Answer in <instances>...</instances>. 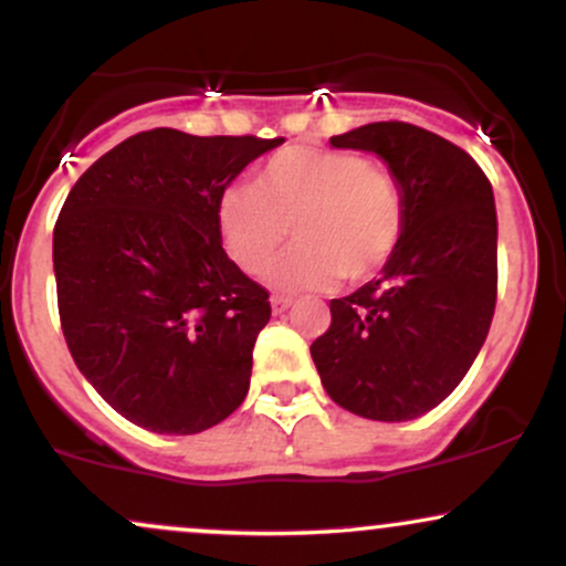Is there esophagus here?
Listing matches in <instances>:
<instances>
[{
    "label": "esophagus",
    "mask_w": 566,
    "mask_h": 566,
    "mask_svg": "<svg viewBox=\"0 0 566 566\" xmlns=\"http://www.w3.org/2000/svg\"><path fill=\"white\" fill-rule=\"evenodd\" d=\"M292 305V297H287V295H274L271 297V308H274V314H284V311H287Z\"/></svg>",
    "instance_id": "1"
}]
</instances>
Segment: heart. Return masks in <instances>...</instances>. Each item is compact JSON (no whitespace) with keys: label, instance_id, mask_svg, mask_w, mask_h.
<instances>
[{"label":"heart","instance_id":"1","mask_svg":"<svg viewBox=\"0 0 566 566\" xmlns=\"http://www.w3.org/2000/svg\"><path fill=\"white\" fill-rule=\"evenodd\" d=\"M218 231L244 274H261L292 229L297 244L274 269L284 290L378 276L399 252L407 199L388 167L359 151L287 146L258 167L255 184L218 199Z\"/></svg>","mask_w":566,"mask_h":566}]
</instances>
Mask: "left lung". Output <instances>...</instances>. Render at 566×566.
I'll return each instance as SVG.
<instances>
[{"mask_svg": "<svg viewBox=\"0 0 566 566\" xmlns=\"http://www.w3.org/2000/svg\"><path fill=\"white\" fill-rule=\"evenodd\" d=\"M375 151L399 178L407 229L380 279L329 301L311 343L324 391L369 420H412L450 396L490 333L497 301V216L471 154L407 122L329 138Z\"/></svg>", "mask_w": 566, "mask_h": 566, "instance_id": "left-lung-1", "label": "left lung"}]
</instances>
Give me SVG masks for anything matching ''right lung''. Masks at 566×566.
<instances>
[{
    "instance_id": "right-lung-1",
    "label": "right lung",
    "mask_w": 566,
    "mask_h": 566,
    "mask_svg": "<svg viewBox=\"0 0 566 566\" xmlns=\"http://www.w3.org/2000/svg\"><path fill=\"white\" fill-rule=\"evenodd\" d=\"M282 140L146 129L90 165L63 201L53 233L63 337L129 423L199 433L244 401L271 303L226 255L216 210Z\"/></svg>"
}]
</instances>
